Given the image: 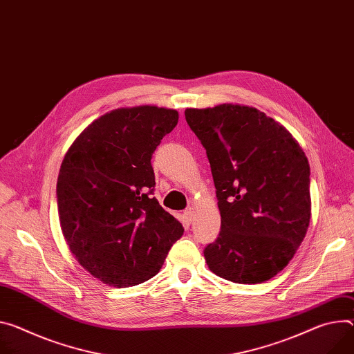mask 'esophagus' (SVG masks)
I'll list each match as a JSON object with an SVG mask.
<instances>
[{
  "instance_id": "34e87169",
  "label": "esophagus",
  "mask_w": 354,
  "mask_h": 354,
  "mask_svg": "<svg viewBox=\"0 0 354 354\" xmlns=\"http://www.w3.org/2000/svg\"><path fill=\"white\" fill-rule=\"evenodd\" d=\"M183 218H185V221L189 224V223L192 221V218H194V209H187V210H185V213H183Z\"/></svg>"
}]
</instances>
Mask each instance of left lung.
<instances>
[{"mask_svg": "<svg viewBox=\"0 0 354 354\" xmlns=\"http://www.w3.org/2000/svg\"><path fill=\"white\" fill-rule=\"evenodd\" d=\"M206 148L221 230L205 248L212 272L261 283L292 260L310 221L309 162L298 141L266 113L224 103L186 109Z\"/></svg>", "mask_w": 354, "mask_h": 354, "instance_id": "obj_1", "label": "left lung"}]
</instances>
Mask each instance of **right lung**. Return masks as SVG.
Here are the masks:
<instances>
[{"label": "right lung", "instance_id": "right-lung-1", "mask_svg": "<svg viewBox=\"0 0 354 354\" xmlns=\"http://www.w3.org/2000/svg\"><path fill=\"white\" fill-rule=\"evenodd\" d=\"M176 110L120 107L90 122L62 160L56 196L63 237L103 283L127 288L156 275L182 224L151 196V158L176 127Z\"/></svg>", "mask_w": 354, "mask_h": 354}]
</instances>
